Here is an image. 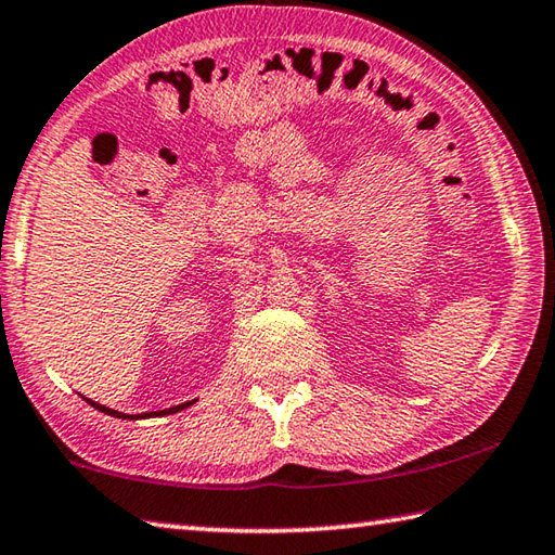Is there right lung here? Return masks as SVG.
Returning <instances> with one entry per match:
<instances>
[{
	"label": "right lung",
	"instance_id": "obj_1",
	"mask_svg": "<svg viewBox=\"0 0 555 555\" xmlns=\"http://www.w3.org/2000/svg\"><path fill=\"white\" fill-rule=\"evenodd\" d=\"M83 399H86V397H83ZM86 401H89V404L95 406L98 411H103V414L115 416V418H151V416H166V414H178V411H182L184 406H192V401H188V404H180V406H172V409L149 411V414H139V416H127V414H119V411H115V409H107V406H103V404H98V401H91V399H86Z\"/></svg>",
	"mask_w": 555,
	"mask_h": 555
}]
</instances>
